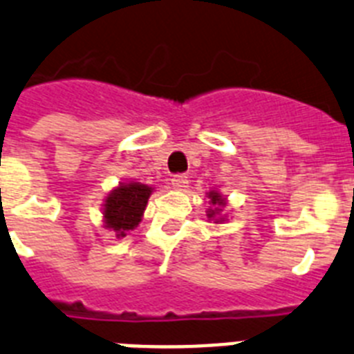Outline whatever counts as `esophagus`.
Masks as SVG:
<instances>
[{
    "instance_id": "esophagus-1",
    "label": "esophagus",
    "mask_w": 354,
    "mask_h": 354,
    "mask_svg": "<svg viewBox=\"0 0 354 354\" xmlns=\"http://www.w3.org/2000/svg\"><path fill=\"white\" fill-rule=\"evenodd\" d=\"M171 186L175 189H186L188 188V177L184 174H177L171 177Z\"/></svg>"
}]
</instances>
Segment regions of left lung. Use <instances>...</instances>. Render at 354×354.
I'll use <instances>...</instances> for the list:
<instances>
[{
    "label": "left lung",
    "mask_w": 354,
    "mask_h": 354,
    "mask_svg": "<svg viewBox=\"0 0 354 354\" xmlns=\"http://www.w3.org/2000/svg\"><path fill=\"white\" fill-rule=\"evenodd\" d=\"M209 198H211V204H213V209L207 211V218L222 222V218H218V213L222 211L220 207L225 206V198H222V195H220L218 192H209Z\"/></svg>",
    "instance_id": "left-lung-1"
}]
</instances>
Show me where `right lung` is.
I'll list each match as a JSON object with an SVG mask.
<instances>
[{
	"mask_svg": "<svg viewBox=\"0 0 354 354\" xmlns=\"http://www.w3.org/2000/svg\"><path fill=\"white\" fill-rule=\"evenodd\" d=\"M150 195H152V188L147 186V184H120L105 198V227L116 232L118 238H123L127 232L138 227V223L141 222V216H143Z\"/></svg>",
	"mask_w": 354,
	"mask_h": 354,
	"instance_id": "right-lung-1",
	"label": "right lung"
}]
</instances>
